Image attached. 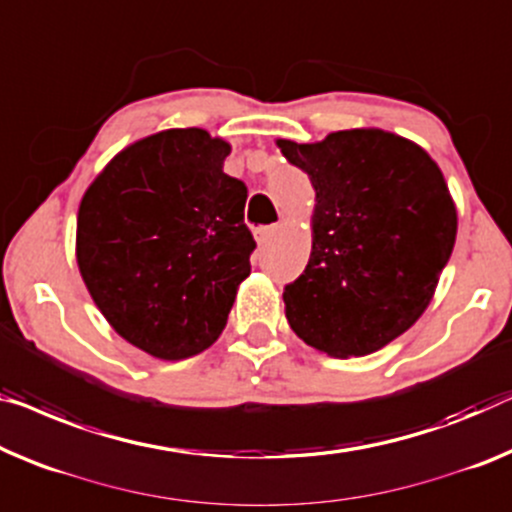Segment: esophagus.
<instances>
[{
    "mask_svg": "<svg viewBox=\"0 0 512 512\" xmlns=\"http://www.w3.org/2000/svg\"><path fill=\"white\" fill-rule=\"evenodd\" d=\"M276 232H278V225H266V227H257L255 230V236H257V241H259V246H264V243H269L273 236H276Z\"/></svg>",
    "mask_w": 512,
    "mask_h": 512,
    "instance_id": "1",
    "label": "esophagus"
}]
</instances>
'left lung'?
I'll list each match as a JSON object with an SVG mask.
<instances>
[{
	"label": "left lung",
	"mask_w": 512,
	"mask_h": 512,
	"mask_svg": "<svg viewBox=\"0 0 512 512\" xmlns=\"http://www.w3.org/2000/svg\"><path fill=\"white\" fill-rule=\"evenodd\" d=\"M278 147L317 202L308 266L282 294L287 322L329 356L377 352L416 324L451 259L457 211L444 174L418 144L379 128Z\"/></svg>",
	"instance_id": "left-lung-1"
}]
</instances>
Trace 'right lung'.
<instances>
[{
  "instance_id": "1",
  "label": "right lung",
  "mask_w": 512,
  "mask_h": 512,
  "mask_svg": "<svg viewBox=\"0 0 512 512\" xmlns=\"http://www.w3.org/2000/svg\"><path fill=\"white\" fill-rule=\"evenodd\" d=\"M227 156L202 128L160 131L114 156L80 202L75 253L91 299L163 361L211 347L250 276L248 188L223 172Z\"/></svg>"
}]
</instances>
